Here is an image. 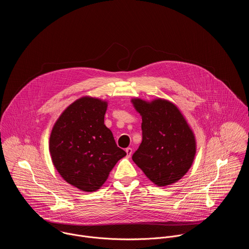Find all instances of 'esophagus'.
<instances>
[{
	"mask_svg": "<svg viewBox=\"0 0 249 249\" xmlns=\"http://www.w3.org/2000/svg\"><path fill=\"white\" fill-rule=\"evenodd\" d=\"M125 152H126V157L129 158L131 156V154H132V148L131 147L125 148Z\"/></svg>",
	"mask_w": 249,
	"mask_h": 249,
	"instance_id": "1",
	"label": "esophagus"
}]
</instances>
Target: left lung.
Returning <instances> with one entry per match:
<instances>
[{"label": "left lung", "instance_id": "left-lung-1", "mask_svg": "<svg viewBox=\"0 0 249 249\" xmlns=\"http://www.w3.org/2000/svg\"><path fill=\"white\" fill-rule=\"evenodd\" d=\"M142 117V141L132 156L134 163L156 186L172 185L193 165L196 140L186 118L174 103L157 98H132Z\"/></svg>", "mask_w": 249, "mask_h": 249}]
</instances>
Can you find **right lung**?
Segmentation results:
<instances>
[{
    "label": "right lung",
    "instance_id": "obj_1",
    "mask_svg": "<svg viewBox=\"0 0 249 249\" xmlns=\"http://www.w3.org/2000/svg\"><path fill=\"white\" fill-rule=\"evenodd\" d=\"M107 106L106 100L81 97L61 113L51 132L49 149L54 168L80 191L101 189L117 162L126 155L105 124Z\"/></svg>",
    "mask_w": 249,
    "mask_h": 249
}]
</instances>
